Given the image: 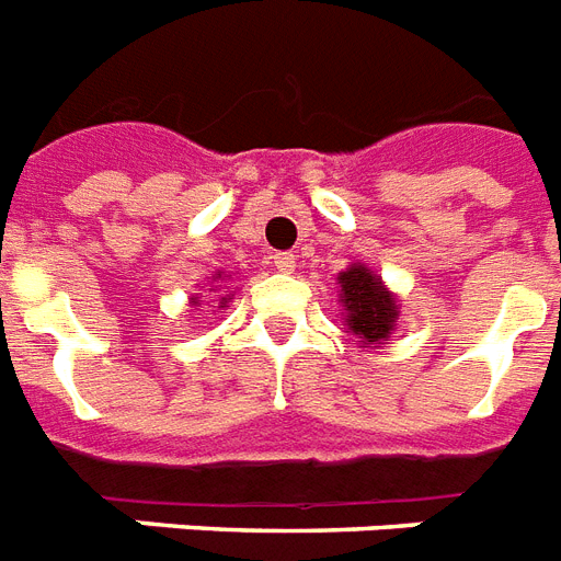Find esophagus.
<instances>
[{"label":"esophagus","mask_w":561,"mask_h":561,"mask_svg":"<svg viewBox=\"0 0 561 561\" xmlns=\"http://www.w3.org/2000/svg\"><path fill=\"white\" fill-rule=\"evenodd\" d=\"M272 263H275L277 272H293L295 254L293 252H277V254H272Z\"/></svg>","instance_id":"1"}]
</instances>
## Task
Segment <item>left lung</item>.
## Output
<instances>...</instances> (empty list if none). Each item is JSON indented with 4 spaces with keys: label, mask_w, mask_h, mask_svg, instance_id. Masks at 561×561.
I'll return each mask as SVG.
<instances>
[{
    "label": "left lung",
    "mask_w": 561,
    "mask_h": 561,
    "mask_svg": "<svg viewBox=\"0 0 561 561\" xmlns=\"http://www.w3.org/2000/svg\"><path fill=\"white\" fill-rule=\"evenodd\" d=\"M342 301L347 307V327L362 339V344L388 342L397 318V301L385 293L382 280L370 275V268L351 266L339 275Z\"/></svg>",
    "instance_id": "8db88e82"
}]
</instances>
